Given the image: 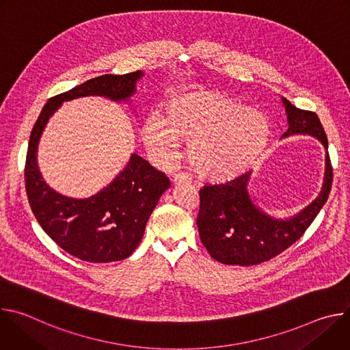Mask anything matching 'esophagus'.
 <instances>
[{"label":"esophagus","mask_w":350,"mask_h":350,"mask_svg":"<svg viewBox=\"0 0 350 350\" xmlns=\"http://www.w3.org/2000/svg\"><path fill=\"white\" fill-rule=\"evenodd\" d=\"M174 184H191V177L185 173H178L174 176Z\"/></svg>","instance_id":"34e87169"}]
</instances>
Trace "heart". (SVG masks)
Returning a JSON list of instances; mask_svg holds the SVG:
<instances>
[{
  "instance_id": "b5f03b06",
  "label": "heart",
  "mask_w": 350,
  "mask_h": 350,
  "mask_svg": "<svg viewBox=\"0 0 350 350\" xmlns=\"http://www.w3.org/2000/svg\"><path fill=\"white\" fill-rule=\"evenodd\" d=\"M142 139L158 161L173 163L189 141L188 157L196 173L212 181L235 178L251 169L265 152L270 124L256 109L243 108L216 91L173 94L165 113H149Z\"/></svg>"
}]
</instances>
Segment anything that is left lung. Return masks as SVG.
Wrapping results in <instances>:
<instances>
[{"instance_id":"left-lung-1","label":"left lung","mask_w":350,"mask_h":350,"mask_svg":"<svg viewBox=\"0 0 350 350\" xmlns=\"http://www.w3.org/2000/svg\"><path fill=\"white\" fill-rule=\"evenodd\" d=\"M282 104L289 126L282 137L309 134L328 149L325 131L314 112L299 109L285 98ZM325 154V174L320 195L301 213L285 220L266 215L252 202L247 192L251 172L223 184L205 185L199 191L201 205L196 224L209 255L224 265L255 266L275 258L295 243L328 199L332 166L328 152Z\"/></svg>"}]
</instances>
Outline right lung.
Segmentation results:
<instances>
[{
    "instance_id": "1",
    "label": "right lung",
    "mask_w": 350,
    "mask_h": 350,
    "mask_svg": "<svg viewBox=\"0 0 350 350\" xmlns=\"http://www.w3.org/2000/svg\"><path fill=\"white\" fill-rule=\"evenodd\" d=\"M141 76V70L104 75L49 98L30 134L25 184L33 215L59 247L84 262L109 263L129 258L141 242L146 221L170 180L133 154L126 169L107 188L87 199L68 198L42 180L37 145L48 119L64 101L85 95H103L113 101L129 99Z\"/></svg>"
}]
</instances>
